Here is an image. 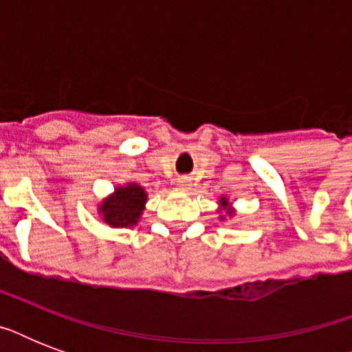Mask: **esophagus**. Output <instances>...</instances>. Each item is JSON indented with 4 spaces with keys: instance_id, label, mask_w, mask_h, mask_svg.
<instances>
[{
    "instance_id": "obj_1",
    "label": "esophagus",
    "mask_w": 352,
    "mask_h": 352,
    "mask_svg": "<svg viewBox=\"0 0 352 352\" xmlns=\"http://www.w3.org/2000/svg\"><path fill=\"white\" fill-rule=\"evenodd\" d=\"M177 184H179L181 188H188L190 186V181H188V179H179V181H177Z\"/></svg>"
}]
</instances>
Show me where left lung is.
<instances>
[{"instance_id": "8db88e82", "label": "left lung", "mask_w": 352, "mask_h": 352, "mask_svg": "<svg viewBox=\"0 0 352 352\" xmlns=\"http://www.w3.org/2000/svg\"><path fill=\"white\" fill-rule=\"evenodd\" d=\"M221 204H223V208H226V212H228V214H234V212H232L230 208H228V201H226L225 197H221Z\"/></svg>"}]
</instances>
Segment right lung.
<instances>
[{
    "instance_id": "1",
    "label": "right lung",
    "mask_w": 352,
    "mask_h": 352,
    "mask_svg": "<svg viewBox=\"0 0 352 352\" xmlns=\"http://www.w3.org/2000/svg\"><path fill=\"white\" fill-rule=\"evenodd\" d=\"M146 203V192L138 184H127L115 190L111 197L106 199L100 206L104 221L113 228L137 225Z\"/></svg>"
}]
</instances>
